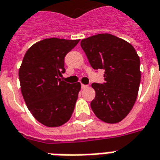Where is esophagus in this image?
<instances>
[{
    "instance_id": "obj_1",
    "label": "esophagus",
    "mask_w": 160,
    "mask_h": 160,
    "mask_svg": "<svg viewBox=\"0 0 160 160\" xmlns=\"http://www.w3.org/2000/svg\"><path fill=\"white\" fill-rule=\"evenodd\" d=\"M88 86V85H84V84H81V88L82 89H85V88H87Z\"/></svg>"
}]
</instances>
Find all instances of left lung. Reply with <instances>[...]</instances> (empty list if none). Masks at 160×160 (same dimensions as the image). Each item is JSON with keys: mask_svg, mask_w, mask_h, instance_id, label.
<instances>
[{"mask_svg": "<svg viewBox=\"0 0 160 160\" xmlns=\"http://www.w3.org/2000/svg\"><path fill=\"white\" fill-rule=\"evenodd\" d=\"M80 46L94 70H105V83L92 84L95 91L92 110L105 122H121L138 94L141 72L138 53L130 43L108 33L82 39Z\"/></svg>", "mask_w": 160, "mask_h": 160, "instance_id": "left-lung-1", "label": "left lung"}]
</instances>
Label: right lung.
Segmentation results:
<instances>
[{"mask_svg":"<svg viewBox=\"0 0 160 160\" xmlns=\"http://www.w3.org/2000/svg\"><path fill=\"white\" fill-rule=\"evenodd\" d=\"M80 42L52 38L34 43L23 57L20 69L21 91L32 116L43 125L58 127L72 117L80 92V82L60 79L65 57Z\"/></svg>","mask_w":160,"mask_h":160,"instance_id":"add662e5","label":"right lung"}]
</instances>
